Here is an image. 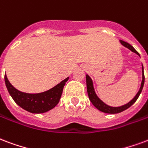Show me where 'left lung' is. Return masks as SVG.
I'll list each match as a JSON object with an SVG mask.
<instances>
[{
    "instance_id": "8db88e82",
    "label": "left lung",
    "mask_w": 148,
    "mask_h": 148,
    "mask_svg": "<svg viewBox=\"0 0 148 148\" xmlns=\"http://www.w3.org/2000/svg\"><path fill=\"white\" fill-rule=\"evenodd\" d=\"M120 42L121 44L123 45V46L126 47L127 49H129L130 50H131L132 52H135L136 54L139 55V53L137 52V51L133 47L130 45L129 43H127L124 40H120ZM140 56V55H139ZM144 66L142 65V82H141V86L140 88V90L138 91L137 94L136 95L135 97L133 99L130 101L128 103L126 104L123 105V106H121V107H117V108H114V107H110V106H108L106 103H104L102 101L101 99H99L98 96H96V92H95V90H94L93 88V83H92V81L91 79V77L88 76V74L86 75V85H87V92H88V98L90 99V101L92 102V103L96 107L97 109L102 112H104V113H108V114H118L120 113L121 111L123 110H126L128 108L131 107L136 101V99H138L139 96L140 94L142 92V89H143V87H144Z\"/></svg>"
}]
</instances>
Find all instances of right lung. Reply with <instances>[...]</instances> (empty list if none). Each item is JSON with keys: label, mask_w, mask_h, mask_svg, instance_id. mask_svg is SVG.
<instances>
[{"label": "right lung", "mask_w": 148, "mask_h": 148, "mask_svg": "<svg viewBox=\"0 0 148 148\" xmlns=\"http://www.w3.org/2000/svg\"><path fill=\"white\" fill-rule=\"evenodd\" d=\"M69 77L62 81L51 89L40 93H26L16 89L9 82L6 74H4L5 85L8 92L14 101L24 110L30 113L40 114L54 108L60 102L63 89Z\"/></svg>", "instance_id": "add662e5"}]
</instances>
